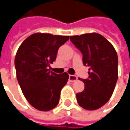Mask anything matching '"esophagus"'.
Segmentation results:
<instances>
[{"mask_svg": "<svg viewBox=\"0 0 130 130\" xmlns=\"http://www.w3.org/2000/svg\"><path fill=\"white\" fill-rule=\"evenodd\" d=\"M77 76L76 75H69V82H75L77 80Z\"/></svg>", "mask_w": 130, "mask_h": 130, "instance_id": "esophagus-1", "label": "esophagus"}]
</instances>
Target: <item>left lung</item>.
Segmentation results:
<instances>
[{"label":"left lung","instance_id":"1","mask_svg":"<svg viewBox=\"0 0 130 130\" xmlns=\"http://www.w3.org/2000/svg\"><path fill=\"white\" fill-rule=\"evenodd\" d=\"M70 40L83 56L84 66L89 67V78L80 79L83 91L76 94L77 102L85 109L102 107L112 96L118 79V57L115 48L96 33L70 36Z\"/></svg>","mask_w":130,"mask_h":130}]
</instances>
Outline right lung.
I'll return each mask as SVG.
<instances>
[{
	"label": "right lung",
	"mask_w": 130,
	"mask_h": 130,
	"mask_svg": "<svg viewBox=\"0 0 130 130\" xmlns=\"http://www.w3.org/2000/svg\"><path fill=\"white\" fill-rule=\"evenodd\" d=\"M69 39V36L36 33L18 48L15 58L18 84L27 101L38 110L49 111L59 104L69 75L57 74L48 67L56 59L59 47Z\"/></svg>",
	"instance_id": "obj_1"
}]
</instances>
